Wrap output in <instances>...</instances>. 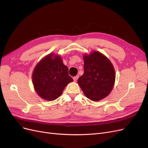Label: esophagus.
<instances>
[{
	"label": "esophagus",
	"mask_w": 148,
	"mask_h": 148,
	"mask_svg": "<svg viewBox=\"0 0 148 148\" xmlns=\"http://www.w3.org/2000/svg\"><path fill=\"white\" fill-rule=\"evenodd\" d=\"M78 78H79V76H78V75L75 76V77H74L73 78V80H74V82H77V79H78Z\"/></svg>",
	"instance_id": "obj_1"
}]
</instances>
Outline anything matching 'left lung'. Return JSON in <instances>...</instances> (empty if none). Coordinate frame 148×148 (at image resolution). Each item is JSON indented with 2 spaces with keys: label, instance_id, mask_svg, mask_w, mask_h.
<instances>
[{
  "label": "left lung",
  "instance_id": "left-lung-1",
  "mask_svg": "<svg viewBox=\"0 0 148 148\" xmlns=\"http://www.w3.org/2000/svg\"><path fill=\"white\" fill-rule=\"evenodd\" d=\"M84 74L78 83L89 99L100 101L108 96L114 87L115 74L112 64L101 53L84 56Z\"/></svg>",
  "mask_w": 148,
  "mask_h": 148
}]
</instances>
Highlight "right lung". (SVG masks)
I'll return each instance as SVG.
<instances>
[{
	"label": "right lung",
	"instance_id": "add662e5",
	"mask_svg": "<svg viewBox=\"0 0 148 148\" xmlns=\"http://www.w3.org/2000/svg\"><path fill=\"white\" fill-rule=\"evenodd\" d=\"M73 81L69 75L68 67L63 64L60 57L52 53L39 62L33 73V83L36 91L47 101L57 99L67 84Z\"/></svg>",
	"mask_w": 148,
	"mask_h": 148
}]
</instances>
